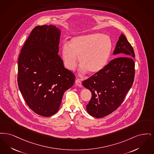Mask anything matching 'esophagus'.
Returning a JSON list of instances; mask_svg holds the SVG:
<instances>
[{"mask_svg":"<svg viewBox=\"0 0 154 154\" xmlns=\"http://www.w3.org/2000/svg\"><path fill=\"white\" fill-rule=\"evenodd\" d=\"M75 84L78 87H81L82 86V82H81L80 79H76V80H75Z\"/></svg>","mask_w":154,"mask_h":154,"instance_id":"34e87169","label":"esophagus"}]
</instances>
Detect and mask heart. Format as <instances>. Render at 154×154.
<instances>
[{
	"label": "heart",
	"mask_w": 154,
	"mask_h": 154,
	"mask_svg": "<svg viewBox=\"0 0 154 154\" xmlns=\"http://www.w3.org/2000/svg\"><path fill=\"white\" fill-rule=\"evenodd\" d=\"M112 48V41L109 36L90 34L74 37L69 45L64 44L61 56L68 70H74L77 65V57H79L82 73L88 71L90 74H97L107 64Z\"/></svg>",
	"instance_id": "obj_1"
}]
</instances>
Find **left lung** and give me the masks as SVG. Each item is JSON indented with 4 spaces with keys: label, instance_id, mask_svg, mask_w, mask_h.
<instances>
[{
    "label": "left lung",
    "instance_id": "1",
    "mask_svg": "<svg viewBox=\"0 0 154 154\" xmlns=\"http://www.w3.org/2000/svg\"><path fill=\"white\" fill-rule=\"evenodd\" d=\"M111 60L100 72L84 80L82 85L92 94L86 106L87 112L96 118L112 113L120 106L134 83L135 57L134 49L121 34Z\"/></svg>",
    "mask_w": 154,
    "mask_h": 154
}]
</instances>
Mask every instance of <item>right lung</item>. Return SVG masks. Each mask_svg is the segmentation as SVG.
<instances>
[{"label":"right lung","instance_id":"right-lung-1","mask_svg":"<svg viewBox=\"0 0 154 154\" xmlns=\"http://www.w3.org/2000/svg\"><path fill=\"white\" fill-rule=\"evenodd\" d=\"M61 31L54 25L35 27L20 51L18 85L34 112L49 117L57 112L75 76L64 67L59 53Z\"/></svg>","mask_w":154,"mask_h":154}]
</instances>
